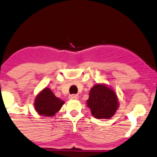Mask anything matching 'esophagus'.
Returning a JSON list of instances; mask_svg holds the SVG:
<instances>
[{"mask_svg":"<svg viewBox=\"0 0 157 157\" xmlns=\"http://www.w3.org/2000/svg\"><path fill=\"white\" fill-rule=\"evenodd\" d=\"M69 98L70 99H78V95H77V94H71V95H70Z\"/></svg>","mask_w":157,"mask_h":157,"instance_id":"34e87169","label":"esophagus"}]
</instances>
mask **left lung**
Segmentation results:
<instances>
[{
	"label": "left lung",
	"instance_id": "1",
	"mask_svg": "<svg viewBox=\"0 0 157 157\" xmlns=\"http://www.w3.org/2000/svg\"><path fill=\"white\" fill-rule=\"evenodd\" d=\"M87 106L92 115L97 119H109L119 107L115 91L105 84H97L90 89Z\"/></svg>",
	"mask_w": 157,
	"mask_h": 157
}]
</instances>
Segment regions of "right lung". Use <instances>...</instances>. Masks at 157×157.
Listing matches in <instances>:
<instances>
[{
	"label": "right lung",
	"instance_id": "add662e5",
	"mask_svg": "<svg viewBox=\"0 0 157 157\" xmlns=\"http://www.w3.org/2000/svg\"><path fill=\"white\" fill-rule=\"evenodd\" d=\"M64 104V101L55 97L48 87H45L36 95L34 100L35 110L43 117H53Z\"/></svg>",
	"mask_w": 157,
	"mask_h": 157
}]
</instances>
